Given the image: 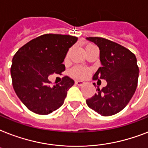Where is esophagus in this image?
Wrapping results in <instances>:
<instances>
[{
	"label": "esophagus",
	"instance_id": "esophagus-1",
	"mask_svg": "<svg viewBox=\"0 0 148 148\" xmlns=\"http://www.w3.org/2000/svg\"><path fill=\"white\" fill-rule=\"evenodd\" d=\"M75 84H77V85H79V86H82L84 84V81H75Z\"/></svg>",
	"mask_w": 148,
	"mask_h": 148
}]
</instances>
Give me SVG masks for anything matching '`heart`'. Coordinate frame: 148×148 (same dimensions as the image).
Instances as JSON below:
<instances>
[{
	"mask_svg": "<svg viewBox=\"0 0 148 148\" xmlns=\"http://www.w3.org/2000/svg\"><path fill=\"white\" fill-rule=\"evenodd\" d=\"M93 45H88L85 47V51L90 47H91ZM71 74L75 77H85L89 74V71L88 69L83 68V67H76L74 69L72 70Z\"/></svg>",
	"mask_w": 148,
	"mask_h": 148,
	"instance_id": "heart-1",
	"label": "heart"
}]
</instances>
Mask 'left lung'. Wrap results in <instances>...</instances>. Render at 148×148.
<instances>
[{"mask_svg": "<svg viewBox=\"0 0 148 148\" xmlns=\"http://www.w3.org/2000/svg\"><path fill=\"white\" fill-rule=\"evenodd\" d=\"M86 39L95 43L100 50L101 67L93 80L107 81V86L102 89L97 87V92L86 103L102 116L114 115L123 110L134 95L139 76L137 58L128 49L108 39L97 37Z\"/></svg>", "mask_w": 148, "mask_h": 148, "instance_id": "8db88e82", "label": "left lung"}]
</instances>
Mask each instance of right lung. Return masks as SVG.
Returning <instances> with one entry per match:
<instances>
[{
	"mask_svg": "<svg viewBox=\"0 0 148 148\" xmlns=\"http://www.w3.org/2000/svg\"><path fill=\"white\" fill-rule=\"evenodd\" d=\"M77 40L74 36L44 34L27 43L14 56L10 68L13 88L32 112L48 114L64 103L74 80L65 76L60 84L51 87L48 77L65 71L64 60Z\"/></svg>",
	"mask_w": 148,
	"mask_h": 148,
	"instance_id": "add662e5",
	"label": "right lung"
}]
</instances>
